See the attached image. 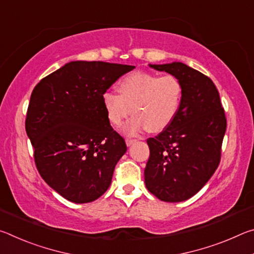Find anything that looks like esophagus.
<instances>
[{
	"label": "esophagus",
	"mask_w": 254,
	"mask_h": 254,
	"mask_svg": "<svg viewBox=\"0 0 254 254\" xmlns=\"http://www.w3.org/2000/svg\"><path fill=\"white\" fill-rule=\"evenodd\" d=\"M134 142H136V140H134V139H126V143L127 147H130V145H132Z\"/></svg>",
	"instance_id": "esophagus-1"
}]
</instances>
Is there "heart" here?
I'll list each match as a JSON object with an SVG mask.
<instances>
[{
	"label": "heart",
	"instance_id": "b5f03b06",
	"mask_svg": "<svg viewBox=\"0 0 254 254\" xmlns=\"http://www.w3.org/2000/svg\"><path fill=\"white\" fill-rule=\"evenodd\" d=\"M118 92L119 95L106 92L102 96L107 120L119 127L133 113L123 131L136 135L145 128L160 132L174 121L182 102L183 85L174 75L136 71L120 81Z\"/></svg>",
	"mask_w": 254,
	"mask_h": 254
}]
</instances>
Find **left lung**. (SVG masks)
<instances>
[{"label": "left lung", "instance_id": "left-lung-1", "mask_svg": "<svg viewBox=\"0 0 254 254\" xmlns=\"http://www.w3.org/2000/svg\"><path fill=\"white\" fill-rule=\"evenodd\" d=\"M149 66L176 76L183 85L174 121L147 140L150 157L144 169L148 190L160 200L178 203L197 194L217 169L225 113L209 77L178 62Z\"/></svg>", "mask_w": 254, "mask_h": 254}]
</instances>
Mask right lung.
<instances>
[{"label":"right lung","mask_w":254,"mask_h":254,"mask_svg":"<svg viewBox=\"0 0 254 254\" xmlns=\"http://www.w3.org/2000/svg\"><path fill=\"white\" fill-rule=\"evenodd\" d=\"M134 66L76 60L38 83L25 131L42 179L76 204L91 203L110 187L127 151L107 120L102 96Z\"/></svg>","instance_id":"1"}]
</instances>
